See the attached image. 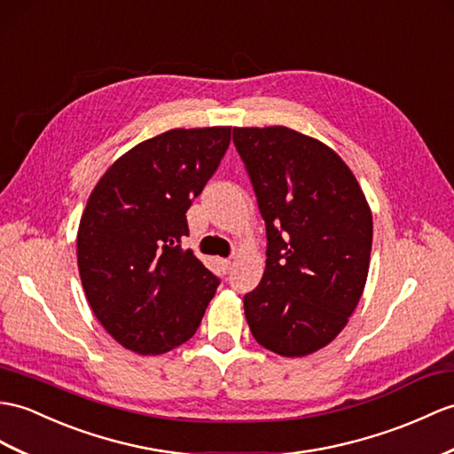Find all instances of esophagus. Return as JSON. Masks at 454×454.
<instances>
[{
	"label": "esophagus",
	"instance_id": "esophagus-1",
	"mask_svg": "<svg viewBox=\"0 0 454 454\" xmlns=\"http://www.w3.org/2000/svg\"><path fill=\"white\" fill-rule=\"evenodd\" d=\"M220 265H223L228 270L231 267V259H220Z\"/></svg>",
	"mask_w": 454,
	"mask_h": 454
}]
</instances>
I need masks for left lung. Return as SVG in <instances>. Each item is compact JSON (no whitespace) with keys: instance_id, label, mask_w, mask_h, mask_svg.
I'll return each mask as SVG.
<instances>
[{"instance_id":"8db88e82","label":"left lung","mask_w":454,"mask_h":454,"mask_svg":"<svg viewBox=\"0 0 454 454\" xmlns=\"http://www.w3.org/2000/svg\"><path fill=\"white\" fill-rule=\"evenodd\" d=\"M267 228L259 286L244 296L249 331L267 350L298 357L336 339L370 269L373 223L342 158L308 135L234 128Z\"/></svg>"}]
</instances>
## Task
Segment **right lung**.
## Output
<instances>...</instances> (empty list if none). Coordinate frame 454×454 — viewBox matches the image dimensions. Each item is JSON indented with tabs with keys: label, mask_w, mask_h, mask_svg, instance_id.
<instances>
[{
	"label": "right lung",
	"mask_w": 454,
	"mask_h": 454,
	"mask_svg": "<svg viewBox=\"0 0 454 454\" xmlns=\"http://www.w3.org/2000/svg\"><path fill=\"white\" fill-rule=\"evenodd\" d=\"M231 128L170 129L100 177L81 216L77 262L90 308L115 340L164 354L201 325L220 278L192 249L187 208L228 151Z\"/></svg>",
	"instance_id": "1"
}]
</instances>
